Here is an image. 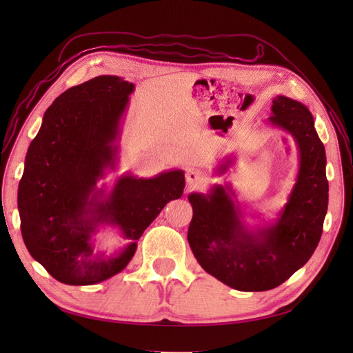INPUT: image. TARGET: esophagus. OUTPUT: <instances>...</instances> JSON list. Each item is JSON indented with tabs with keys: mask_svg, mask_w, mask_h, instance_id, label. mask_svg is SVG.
I'll list each match as a JSON object with an SVG mask.
<instances>
[{
	"mask_svg": "<svg viewBox=\"0 0 353 353\" xmlns=\"http://www.w3.org/2000/svg\"><path fill=\"white\" fill-rule=\"evenodd\" d=\"M203 183H206V175L200 172V170L196 169H190L187 172V184L190 187H197L201 185Z\"/></svg>",
	"mask_w": 353,
	"mask_h": 353,
	"instance_id": "1",
	"label": "esophagus"
}]
</instances>
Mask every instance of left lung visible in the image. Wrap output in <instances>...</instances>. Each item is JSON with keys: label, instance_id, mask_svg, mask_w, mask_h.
<instances>
[{"label": "left lung", "instance_id": "1", "mask_svg": "<svg viewBox=\"0 0 353 353\" xmlns=\"http://www.w3.org/2000/svg\"><path fill=\"white\" fill-rule=\"evenodd\" d=\"M270 121L293 135L299 150L296 184L275 223L258 230L245 227L230 187L215 185L210 194L188 196L193 219L187 239L197 262L240 292L271 290L302 268L321 239L328 206L325 148L311 112L302 103L279 95ZM228 163L219 168L221 172Z\"/></svg>", "mask_w": 353, "mask_h": 353}]
</instances>
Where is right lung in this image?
Masks as SVG:
<instances>
[{"instance_id":"obj_1","label":"right lung","mask_w":353,"mask_h":353,"mask_svg":"<svg viewBox=\"0 0 353 353\" xmlns=\"http://www.w3.org/2000/svg\"><path fill=\"white\" fill-rule=\"evenodd\" d=\"M134 83L103 74L54 100L32 140L17 191L20 230L32 258L69 285H91L121 272L137 240L166 203L183 196V170L154 178L125 175L109 194L95 184L114 168L117 135ZM119 226L132 243L109 260L92 258V234Z\"/></svg>"}]
</instances>
